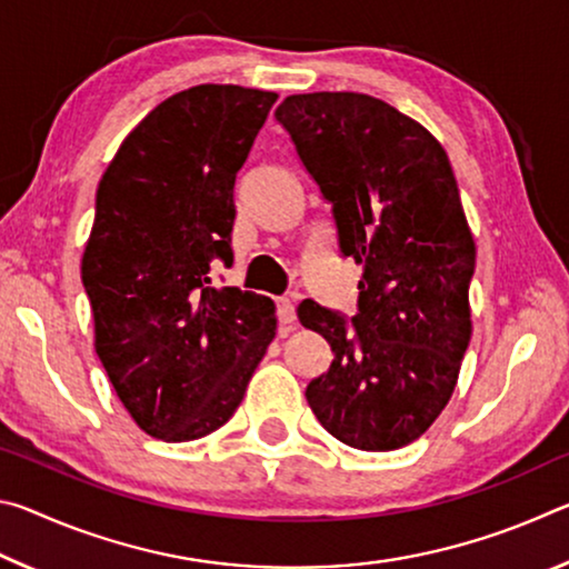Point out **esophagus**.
I'll return each mask as SVG.
<instances>
[{
    "instance_id": "34e87169",
    "label": "esophagus",
    "mask_w": 569,
    "mask_h": 569,
    "mask_svg": "<svg viewBox=\"0 0 569 569\" xmlns=\"http://www.w3.org/2000/svg\"><path fill=\"white\" fill-rule=\"evenodd\" d=\"M278 321L283 326H291L296 321V306L291 298H281V301H278Z\"/></svg>"
}]
</instances>
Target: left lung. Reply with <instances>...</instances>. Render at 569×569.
Instances as JSON below:
<instances>
[{
  "label": "left lung",
  "mask_w": 569,
  "mask_h": 569,
  "mask_svg": "<svg viewBox=\"0 0 569 569\" xmlns=\"http://www.w3.org/2000/svg\"><path fill=\"white\" fill-rule=\"evenodd\" d=\"M308 176L331 203L341 256L363 266L349 321L316 301L298 321L333 361L308 407L343 445H411L447 407L471 339L475 238L439 140L361 92L291 94L276 110Z\"/></svg>",
  "instance_id": "1"
}]
</instances>
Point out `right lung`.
Returning a JSON list of instances; mask_svg holds the SVG:
<instances>
[{
    "instance_id": "right-lung-1",
    "label": "right lung",
    "mask_w": 569,
    "mask_h": 569,
    "mask_svg": "<svg viewBox=\"0 0 569 569\" xmlns=\"http://www.w3.org/2000/svg\"><path fill=\"white\" fill-rule=\"evenodd\" d=\"M276 92L198 84L160 102L104 170L82 256L94 351L146 435L192 441L233 417L276 336L271 298L210 283L233 263L236 176Z\"/></svg>"
}]
</instances>
